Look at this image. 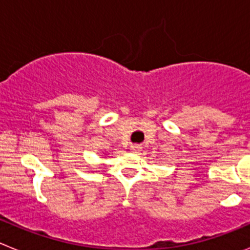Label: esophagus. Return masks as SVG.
I'll return each instance as SVG.
<instances>
[{
	"mask_svg": "<svg viewBox=\"0 0 250 250\" xmlns=\"http://www.w3.org/2000/svg\"><path fill=\"white\" fill-rule=\"evenodd\" d=\"M130 150H131L132 152H139V151H141V146L139 144H134V145H131Z\"/></svg>",
	"mask_w": 250,
	"mask_h": 250,
	"instance_id": "1",
	"label": "esophagus"
}]
</instances>
